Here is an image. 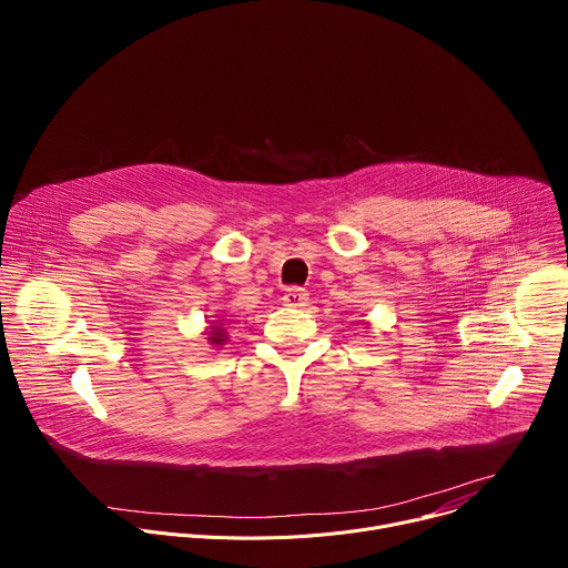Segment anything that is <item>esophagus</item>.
Here are the masks:
<instances>
[{"label": "esophagus", "mask_w": 568, "mask_h": 568, "mask_svg": "<svg viewBox=\"0 0 568 568\" xmlns=\"http://www.w3.org/2000/svg\"><path fill=\"white\" fill-rule=\"evenodd\" d=\"M283 301L285 305L290 307H298V305H305L307 303V290L305 287H287V292L283 294Z\"/></svg>", "instance_id": "esophagus-1"}]
</instances>
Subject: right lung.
<instances>
[{"label":"right lung","instance_id":"right-lung-1","mask_svg":"<svg viewBox=\"0 0 568 568\" xmlns=\"http://www.w3.org/2000/svg\"><path fill=\"white\" fill-rule=\"evenodd\" d=\"M222 321V318H220ZM213 323V326L209 328L211 333H209V342L213 344V346H222L224 342H226V333H224V323Z\"/></svg>","mask_w":568,"mask_h":568}]
</instances>
